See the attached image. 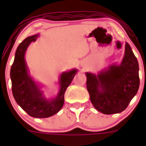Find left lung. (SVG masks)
I'll return each mask as SVG.
<instances>
[{"label":"left lung","instance_id":"8db88e82","mask_svg":"<svg viewBox=\"0 0 146 146\" xmlns=\"http://www.w3.org/2000/svg\"><path fill=\"white\" fill-rule=\"evenodd\" d=\"M86 74L91 103L104 114L123 111L140 86L138 61L128 43L125 45L124 57L120 65H110L97 75L88 72Z\"/></svg>","mask_w":146,"mask_h":146}]
</instances>
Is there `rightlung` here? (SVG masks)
<instances>
[{
	"mask_svg": "<svg viewBox=\"0 0 146 146\" xmlns=\"http://www.w3.org/2000/svg\"><path fill=\"white\" fill-rule=\"evenodd\" d=\"M38 34L28 36L18 46L11 66L10 76L12 94L15 101L29 115L34 118H48L60 111L64 103V94L77 73V69L63 72L60 76V90L56 97L47 99L28 73L25 54L29 44Z\"/></svg>",
	"mask_w": 146,
	"mask_h": 146,
	"instance_id": "add662e5",
	"label": "right lung"
}]
</instances>
